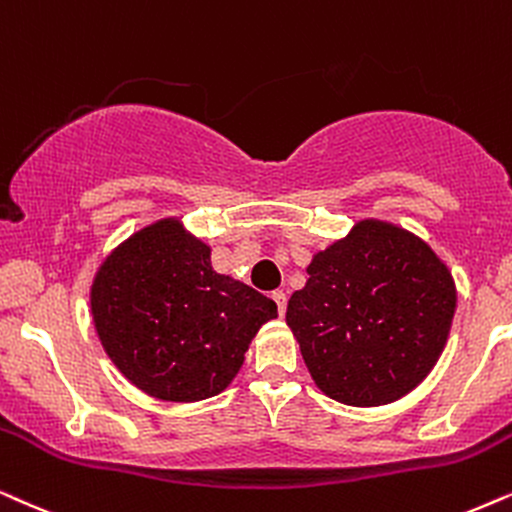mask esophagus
I'll use <instances>...</instances> for the list:
<instances>
[{
	"label": "esophagus",
	"instance_id": "obj_1",
	"mask_svg": "<svg viewBox=\"0 0 512 512\" xmlns=\"http://www.w3.org/2000/svg\"><path fill=\"white\" fill-rule=\"evenodd\" d=\"M271 297H274V302H276V306H278V313H281V316H283L285 306H288V297H285V292H283V290H276Z\"/></svg>",
	"mask_w": 512,
	"mask_h": 512
}]
</instances>
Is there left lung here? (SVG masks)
<instances>
[{"instance_id": "obj_1", "label": "left lung", "mask_w": 512, "mask_h": 512, "mask_svg": "<svg viewBox=\"0 0 512 512\" xmlns=\"http://www.w3.org/2000/svg\"><path fill=\"white\" fill-rule=\"evenodd\" d=\"M285 323L313 381L353 407L393 403L428 377L456 309L452 274L428 243L363 220L313 255Z\"/></svg>"}]
</instances>
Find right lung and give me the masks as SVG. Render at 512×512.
<instances>
[{
	"mask_svg": "<svg viewBox=\"0 0 512 512\" xmlns=\"http://www.w3.org/2000/svg\"><path fill=\"white\" fill-rule=\"evenodd\" d=\"M91 313L107 356L159 400L196 403L222 393L274 299L210 267V248L180 220H159L121 243L91 285Z\"/></svg>",
	"mask_w": 512,
	"mask_h": 512,
	"instance_id": "1",
	"label": "right lung"
}]
</instances>
